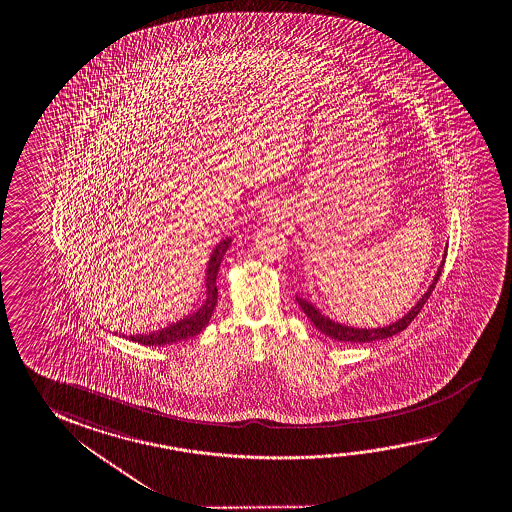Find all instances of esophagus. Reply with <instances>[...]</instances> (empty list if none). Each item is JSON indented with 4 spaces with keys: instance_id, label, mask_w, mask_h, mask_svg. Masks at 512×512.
<instances>
[{
    "instance_id": "obj_1",
    "label": "esophagus",
    "mask_w": 512,
    "mask_h": 512,
    "mask_svg": "<svg viewBox=\"0 0 512 512\" xmlns=\"http://www.w3.org/2000/svg\"><path fill=\"white\" fill-rule=\"evenodd\" d=\"M262 216H264V218H273V216H275V214H273V212H271V210H262Z\"/></svg>"
}]
</instances>
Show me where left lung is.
I'll return each instance as SVG.
<instances>
[{
  "instance_id": "left-lung-1",
  "label": "left lung",
  "mask_w": 512,
  "mask_h": 512,
  "mask_svg": "<svg viewBox=\"0 0 512 512\" xmlns=\"http://www.w3.org/2000/svg\"><path fill=\"white\" fill-rule=\"evenodd\" d=\"M444 259H446V248H444L443 260H441V264H439V268H437L436 275L432 278V282L428 285L427 291L421 294V298H419L418 302L414 303L411 309L403 314L402 318H398L396 321H393V323L384 325V327H350V325L339 323L336 319L328 318L314 303L309 302L307 298H303L300 294H296V302L302 307L303 312L307 314V318L314 323V327L318 328L321 334L332 337V339H336V341H343V343H373V341L387 339V337L402 332L403 328L407 327L412 319L418 316L419 310L425 305L428 296H430V293H432L434 287H436L439 275H441V271H443Z\"/></svg>"
}]
</instances>
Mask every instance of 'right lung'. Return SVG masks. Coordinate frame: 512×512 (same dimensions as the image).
Segmentation results:
<instances>
[{
  "mask_svg": "<svg viewBox=\"0 0 512 512\" xmlns=\"http://www.w3.org/2000/svg\"><path fill=\"white\" fill-rule=\"evenodd\" d=\"M230 244H232V237L227 235L225 239H221L214 246V250L210 253L207 269H205V300L200 305V309L194 310L178 321L169 323L164 328L153 330V332H144V334H134V336L130 334V336H126V339H130L134 343L146 344V346H166V344L180 343L189 337L198 336L203 328L209 325L210 316L216 309V303H218L216 277H218L221 260L225 257Z\"/></svg>",
  "mask_w": 512,
  "mask_h": 512,
  "instance_id": "right-lung-1",
  "label": "right lung"
}]
</instances>
